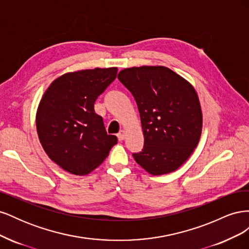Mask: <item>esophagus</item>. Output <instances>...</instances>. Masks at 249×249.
Returning <instances> with one entry per match:
<instances>
[{
    "label": "esophagus",
    "mask_w": 249,
    "mask_h": 249,
    "mask_svg": "<svg viewBox=\"0 0 249 249\" xmlns=\"http://www.w3.org/2000/svg\"><path fill=\"white\" fill-rule=\"evenodd\" d=\"M125 131L124 130H122V131H119V133L117 134V138H118V140H124V138H125Z\"/></svg>",
    "instance_id": "1"
}]
</instances>
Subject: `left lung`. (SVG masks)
<instances>
[{
  "instance_id": "8db88e82",
  "label": "left lung",
  "mask_w": 249,
  "mask_h": 249,
  "mask_svg": "<svg viewBox=\"0 0 249 249\" xmlns=\"http://www.w3.org/2000/svg\"><path fill=\"white\" fill-rule=\"evenodd\" d=\"M118 80L137 103L144 146L133 154L152 176L176 171L196 148L202 131V111L194 87L165 66L130 67Z\"/></svg>"
}]
</instances>
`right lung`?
Segmentation results:
<instances>
[{"mask_svg":"<svg viewBox=\"0 0 249 249\" xmlns=\"http://www.w3.org/2000/svg\"><path fill=\"white\" fill-rule=\"evenodd\" d=\"M117 67L66 72L51 83L36 112L40 144L63 170L86 176L108 157L117 137L108 135L94 102L115 80Z\"/></svg>","mask_w":249,"mask_h":249,"instance_id":"1","label":"right lung"}]
</instances>
